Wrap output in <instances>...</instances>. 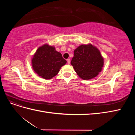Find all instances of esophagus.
Listing matches in <instances>:
<instances>
[{
	"instance_id": "34e87169",
	"label": "esophagus",
	"mask_w": 135,
	"mask_h": 135,
	"mask_svg": "<svg viewBox=\"0 0 135 135\" xmlns=\"http://www.w3.org/2000/svg\"><path fill=\"white\" fill-rule=\"evenodd\" d=\"M67 62L68 63V64H70V59H68L67 60Z\"/></svg>"
}]
</instances>
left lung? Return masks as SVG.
<instances>
[{"label":"left lung","mask_w":135,"mask_h":135,"mask_svg":"<svg viewBox=\"0 0 135 135\" xmlns=\"http://www.w3.org/2000/svg\"><path fill=\"white\" fill-rule=\"evenodd\" d=\"M104 63L100 51L91 44L80 45L75 49L71 61L77 75L84 80L96 77L101 71Z\"/></svg>","instance_id":"8db88e82"}]
</instances>
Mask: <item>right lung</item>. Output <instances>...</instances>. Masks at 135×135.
I'll list each match as a JSON object with an SVG mask.
<instances>
[{
  "mask_svg": "<svg viewBox=\"0 0 135 135\" xmlns=\"http://www.w3.org/2000/svg\"><path fill=\"white\" fill-rule=\"evenodd\" d=\"M31 63L32 69L39 76L44 79H51L58 74L66 61L55 47L45 44L36 50Z\"/></svg>",
  "mask_w": 135,
  "mask_h": 135,
  "instance_id": "right-lung-1",
  "label": "right lung"
}]
</instances>
